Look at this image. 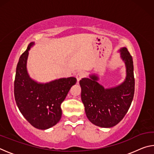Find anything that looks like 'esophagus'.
I'll use <instances>...</instances> for the list:
<instances>
[{
    "mask_svg": "<svg viewBox=\"0 0 154 154\" xmlns=\"http://www.w3.org/2000/svg\"><path fill=\"white\" fill-rule=\"evenodd\" d=\"M85 77V72L83 71H79L76 75V78L77 79V82H79V81L82 79L83 77Z\"/></svg>",
    "mask_w": 154,
    "mask_h": 154,
    "instance_id": "34e87169",
    "label": "esophagus"
}]
</instances>
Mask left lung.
Masks as SVG:
<instances>
[{
  "mask_svg": "<svg viewBox=\"0 0 154 154\" xmlns=\"http://www.w3.org/2000/svg\"><path fill=\"white\" fill-rule=\"evenodd\" d=\"M119 51L126 68V79L120 85L105 89L97 82L98 77L95 75L79 82L81 97L87 118L92 124L102 128L118 124L126 116L134 97L133 60L126 48Z\"/></svg>",
  "mask_w": 154,
  "mask_h": 154,
  "instance_id": "left-lung-1",
  "label": "left lung"
}]
</instances>
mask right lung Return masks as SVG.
Returning <instances> with one entry per match:
<instances>
[{"label":"right lung","mask_w":154,"mask_h":154,"mask_svg":"<svg viewBox=\"0 0 154 154\" xmlns=\"http://www.w3.org/2000/svg\"><path fill=\"white\" fill-rule=\"evenodd\" d=\"M19 59L14 82L15 100L21 113L36 128L46 130L54 126L62 117L60 105L71 88L77 82L75 77L62 78L47 83L31 79L26 69L28 51Z\"/></svg>","instance_id":"add662e5"}]
</instances>
